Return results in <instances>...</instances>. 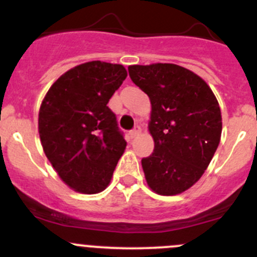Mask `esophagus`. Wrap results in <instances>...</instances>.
<instances>
[{
	"label": "esophagus",
	"mask_w": 257,
	"mask_h": 257,
	"mask_svg": "<svg viewBox=\"0 0 257 257\" xmlns=\"http://www.w3.org/2000/svg\"><path fill=\"white\" fill-rule=\"evenodd\" d=\"M139 133H141V128H139V126H136L133 131L129 132V136H131V138H136Z\"/></svg>",
	"instance_id": "1"
}]
</instances>
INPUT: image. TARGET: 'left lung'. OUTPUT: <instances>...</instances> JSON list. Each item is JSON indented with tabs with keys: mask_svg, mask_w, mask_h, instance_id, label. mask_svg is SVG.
<instances>
[{
	"mask_svg": "<svg viewBox=\"0 0 257 257\" xmlns=\"http://www.w3.org/2000/svg\"><path fill=\"white\" fill-rule=\"evenodd\" d=\"M129 76L149 96L154 151L142 159L149 188L162 196L191 188L207 169L221 139L222 116L202 78L176 64L131 65Z\"/></svg>",
	"mask_w": 257,
	"mask_h": 257,
	"instance_id": "1",
	"label": "left lung"
}]
</instances>
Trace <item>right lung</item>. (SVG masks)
Segmentation results:
<instances>
[{
    "mask_svg": "<svg viewBox=\"0 0 257 257\" xmlns=\"http://www.w3.org/2000/svg\"><path fill=\"white\" fill-rule=\"evenodd\" d=\"M120 64L89 61L62 74L42 100V149L64 183L95 195L110 183L126 142L106 104L126 78Z\"/></svg>",
    "mask_w": 257,
    "mask_h": 257,
    "instance_id": "add662e5",
    "label": "right lung"
}]
</instances>
